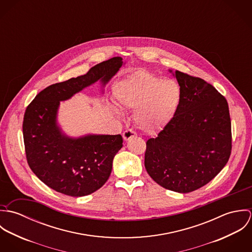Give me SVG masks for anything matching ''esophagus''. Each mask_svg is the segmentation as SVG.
Listing matches in <instances>:
<instances>
[{"mask_svg": "<svg viewBox=\"0 0 252 252\" xmlns=\"http://www.w3.org/2000/svg\"><path fill=\"white\" fill-rule=\"evenodd\" d=\"M136 136H137L136 132L133 131L132 129H127V130L124 131V133H123V139H124L125 141H128V140H130V139H132V138H135Z\"/></svg>", "mask_w": 252, "mask_h": 252, "instance_id": "esophagus-1", "label": "esophagus"}]
</instances>
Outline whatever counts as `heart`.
I'll use <instances>...</instances> for the list:
<instances>
[{
	"label": "heart",
	"mask_w": 252,
	"mask_h": 252,
	"mask_svg": "<svg viewBox=\"0 0 252 252\" xmlns=\"http://www.w3.org/2000/svg\"><path fill=\"white\" fill-rule=\"evenodd\" d=\"M116 99L124 108L136 109L135 120L145 132L164 127L179 107L180 89L172 79H160L153 73L139 72L116 88Z\"/></svg>",
	"instance_id": "heart-1"
}]
</instances>
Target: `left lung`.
<instances>
[{
	"instance_id": "left-lung-1",
	"label": "left lung",
	"mask_w": 252,
	"mask_h": 252,
	"mask_svg": "<svg viewBox=\"0 0 252 252\" xmlns=\"http://www.w3.org/2000/svg\"><path fill=\"white\" fill-rule=\"evenodd\" d=\"M174 75L180 104L158 136L146 142L144 167L162 187L189 193L209 183L227 164L231 119L225 97L212 84L180 71Z\"/></svg>"
}]
</instances>
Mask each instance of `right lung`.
Instances as JSON below:
<instances>
[{
    "label": "right lung",
    "instance_id": "obj_1",
    "mask_svg": "<svg viewBox=\"0 0 252 252\" xmlns=\"http://www.w3.org/2000/svg\"><path fill=\"white\" fill-rule=\"evenodd\" d=\"M122 64L121 57H113L84 75L52 84L26 108L22 128L27 162L36 177L53 190L81 197L95 192L108 180L113 158L123 144L121 135L70 138L62 133L56 118L61 101L99 79L105 85Z\"/></svg>",
    "mask_w": 252,
    "mask_h": 252
}]
</instances>
